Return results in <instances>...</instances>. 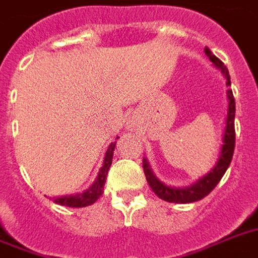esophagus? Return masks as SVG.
Here are the masks:
<instances>
[{
  "mask_svg": "<svg viewBox=\"0 0 258 258\" xmlns=\"http://www.w3.org/2000/svg\"><path fill=\"white\" fill-rule=\"evenodd\" d=\"M134 127V120L133 119H128V121H127V128L131 130Z\"/></svg>",
  "mask_w": 258,
  "mask_h": 258,
  "instance_id": "esophagus-1",
  "label": "esophagus"
}]
</instances>
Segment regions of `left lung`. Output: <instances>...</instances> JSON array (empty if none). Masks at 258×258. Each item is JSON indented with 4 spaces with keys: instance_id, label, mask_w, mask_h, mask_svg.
I'll return each instance as SVG.
<instances>
[{
    "instance_id": "obj_1",
    "label": "left lung",
    "mask_w": 258,
    "mask_h": 258,
    "mask_svg": "<svg viewBox=\"0 0 258 258\" xmlns=\"http://www.w3.org/2000/svg\"><path fill=\"white\" fill-rule=\"evenodd\" d=\"M205 53L208 54L210 61L214 64L217 70L221 71V74L224 75L225 80H226V97H228V112L225 117V127L224 134H222V145H221L220 155L217 159L216 165L213 166V169L204 176H201L200 179H197L194 183L190 186H184V187H175V186H170V184L163 183L159 180L153 172L147 158H143V170H145L146 179L149 182L150 187L155 194H157L161 200L167 201V202H174V204H190V202H196L208 196L209 192L212 191L213 188L216 187L221 178L228 170L230 162H232L233 153H234V143H236V133H234V116H236V103H234V97H233L232 89L230 87V76H229L228 68L224 66V62L221 61L220 58L216 57L212 53V50L209 48H205Z\"/></svg>"
}]
</instances>
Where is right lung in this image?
Returning <instances> with one entry per match:
<instances>
[{"label":"right lung","mask_w":258,"mask_h":258,"mask_svg":"<svg viewBox=\"0 0 258 258\" xmlns=\"http://www.w3.org/2000/svg\"><path fill=\"white\" fill-rule=\"evenodd\" d=\"M116 139H119V137L115 138V142H111L107 150H105L103 165L99 169V172H97L93 183L88 188H86L83 192H78V194L53 197L50 200H53L54 204L67 206V208H86V206L95 204L100 198V196L103 194V190H104L107 174H108V170L111 167V163H112L113 150H115V146H116Z\"/></svg>","instance_id":"obj_1"}]
</instances>
